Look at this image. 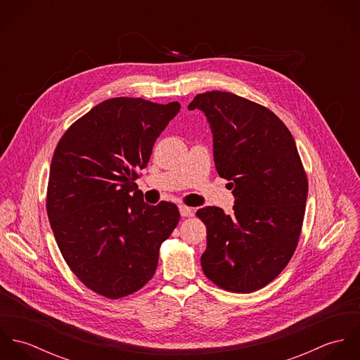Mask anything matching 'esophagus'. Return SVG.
<instances>
[{
	"label": "esophagus",
	"mask_w": 360,
	"mask_h": 360,
	"mask_svg": "<svg viewBox=\"0 0 360 360\" xmlns=\"http://www.w3.org/2000/svg\"><path fill=\"white\" fill-rule=\"evenodd\" d=\"M179 210H180V214L183 217H188V216H193L194 214V209L187 205H179Z\"/></svg>",
	"instance_id": "obj_1"
}]
</instances>
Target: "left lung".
<instances>
[{"mask_svg": "<svg viewBox=\"0 0 360 360\" xmlns=\"http://www.w3.org/2000/svg\"><path fill=\"white\" fill-rule=\"evenodd\" d=\"M188 109H201L213 134V158L229 180L234 213L206 206L201 264L217 287L250 294L271 283L298 245L308 179L292 134L266 106L226 91L198 94Z\"/></svg>", "mask_w": 360, "mask_h": 360, "instance_id": "obj_1", "label": "left lung"}]
</instances>
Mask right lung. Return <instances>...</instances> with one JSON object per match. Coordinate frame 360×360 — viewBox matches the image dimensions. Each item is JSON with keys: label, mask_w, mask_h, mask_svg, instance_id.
Masks as SVG:
<instances>
[{"label": "right lung", "mask_w": 360, "mask_h": 360, "mask_svg": "<svg viewBox=\"0 0 360 360\" xmlns=\"http://www.w3.org/2000/svg\"><path fill=\"white\" fill-rule=\"evenodd\" d=\"M179 110V103L110 98L77 119L55 148L47 187L52 231L73 274L105 298L141 290L179 224L177 206L146 204L134 183Z\"/></svg>", "instance_id": "1"}]
</instances>
